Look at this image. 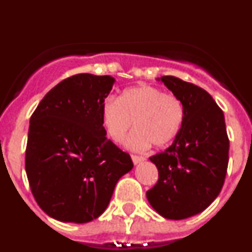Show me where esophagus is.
I'll return each instance as SVG.
<instances>
[{"instance_id": "34e87169", "label": "esophagus", "mask_w": 252, "mask_h": 252, "mask_svg": "<svg viewBox=\"0 0 252 252\" xmlns=\"http://www.w3.org/2000/svg\"><path fill=\"white\" fill-rule=\"evenodd\" d=\"M131 159H132V162L136 165V164H139V162L144 161L145 160V158H142V157H139V155H132L131 157Z\"/></svg>"}]
</instances>
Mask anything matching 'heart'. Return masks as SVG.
I'll use <instances>...</instances> for the list:
<instances>
[{"label":"heart","mask_w":252,"mask_h":252,"mask_svg":"<svg viewBox=\"0 0 252 252\" xmlns=\"http://www.w3.org/2000/svg\"><path fill=\"white\" fill-rule=\"evenodd\" d=\"M184 121V106L177 95L150 84L125 90L119 98H108L101 107V122L107 136L120 142L132 126L135 130L124 141L125 148L142 151L153 144L168 145L179 133Z\"/></svg>","instance_id":"obj_1"}]
</instances>
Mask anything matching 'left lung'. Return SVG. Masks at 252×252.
Listing matches in <instances>:
<instances>
[{"mask_svg":"<svg viewBox=\"0 0 252 252\" xmlns=\"http://www.w3.org/2000/svg\"><path fill=\"white\" fill-rule=\"evenodd\" d=\"M157 79L182 101L184 121L173 144L150 158L159 180L146 198L164 218L184 220L203 212L221 192L230 141L223 112L209 93L171 75Z\"/></svg>","mask_w":252,"mask_h":252,"instance_id":"1","label":"left lung"}]
</instances>
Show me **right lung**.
<instances>
[{
  "mask_svg": "<svg viewBox=\"0 0 252 252\" xmlns=\"http://www.w3.org/2000/svg\"><path fill=\"white\" fill-rule=\"evenodd\" d=\"M110 75L66 78L45 94L30 119L25 169L35 201L60 222L87 223L106 211L132 160L106 137L101 107Z\"/></svg>",
  "mask_w": 252,
  "mask_h": 252,
  "instance_id": "right-lung-1",
  "label": "right lung"
}]
</instances>
